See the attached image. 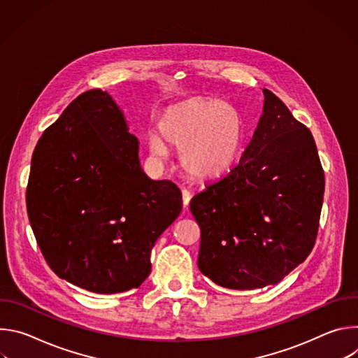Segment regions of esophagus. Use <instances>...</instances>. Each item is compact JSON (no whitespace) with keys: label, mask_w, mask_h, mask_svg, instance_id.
I'll use <instances>...</instances> for the list:
<instances>
[{"label":"esophagus","mask_w":358,"mask_h":358,"mask_svg":"<svg viewBox=\"0 0 358 358\" xmlns=\"http://www.w3.org/2000/svg\"><path fill=\"white\" fill-rule=\"evenodd\" d=\"M181 192H182V203H184V208H187L188 203H189V199H191V194H189V191L185 189V188H182Z\"/></svg>","instance_id":"esophagus-1"}]
</instances>
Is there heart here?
Listing matches in <instances>:
<instances>
[{"instance_id": "1", "label": "heart", "mask_w": 358, "mask_h": 358, "mask_svg": "<svg viewBox=\"0 0 358 358\" xmlns=\"http://www.w3.org/2000/svg\"><path fill=\"white\" fill-rule=\"evenodd\" d=\"M160 135L151 134V152L160 159L169 145L180 151V163L195 178L221 176L235 160L242 141V120L222 100L192 99L170 108L160 120Z\"/></svg>"}]
</instances>
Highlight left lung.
Listing matches in <instances>:
<instances>
[{
	"mask_svg": "<svg viewBox=\"0 0 358 358\" xmlns=\"http://www.w3.org/2000/svg\"><path fill=\"white\" fill-rule=\"evenodd\" d=\"M264 115L241 162L192 196L198 268L239 290L279 283L309 257L319 231L324 171L310 130L264 89Z\"/></svg>",
	"mask_w": 358,
	"mask_h": 358,
	"instance_id": "1",
	"label": "left lung"
}]
</instances>
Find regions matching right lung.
Here are the masks:
<instances>
[{
  "mask_svg": "<svg viewBox=\"0 0 358 358\" xmlns=\"http://www.w3.org/2000/svg\"><path fill=\"white\" fill-rule=\"evenodd\" d=\"M108 92L79 94L41 136L27 210L38 246L61 279L93 293L138 287L150 253L182 210L170 180H150Z\"/></svg>",
  "mask_w": 358,
  "mask_h": 358,
  "instance_id": "1",
  "label": "right lung"
}]
</instances>
